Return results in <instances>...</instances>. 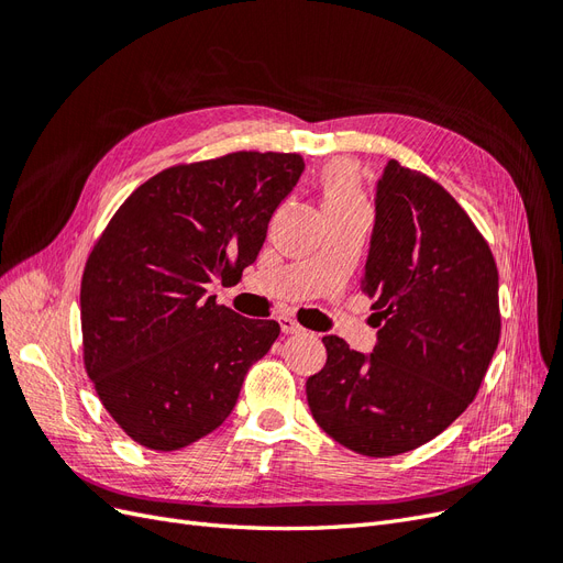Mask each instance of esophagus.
Wrapping results in <instances>:
<instances>
[{"mask_svg": "<svg viewBox=\"0 0 563 563\" xmlns=\"http://www.w3.org/2000/svg\"><path fill=\"white\" fill-rule=\"evenodd\" d=\"M279 327H282V331L288 333V335H291V333H302L300 323H298L294 317H288V314H282V317H279Z\"/></svg>", "mask_w": 563, "mask_h": 563, "instance_id": "obj_1", "label": "esophagus"}]
</instances>
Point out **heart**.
Listing matches in <instances>:
<instances>
[{
	"label": "heart",
	"mask_w": 563,
	"mask_h": 563,
	"mask_svg": "<svg viewBox=\"0 0 563 563\" xmlns=\"http://www.w3.org/2000/svg\"><path fill=\"white\" fill-rule=\"evenodd\" d=\"M323 209H347L364 203L360 172L350 159H335L321 176Z\"/></svg>",
	"instance_id": "1"
}]
</instances>
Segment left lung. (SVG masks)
Returning a JSON list of instances; mask_svg holds the SVG:
<instances>
[{
	"label": "left lung",
	"instance_id": "obj_1",
	"mask_svg": "<svg viewBox=\"0 0 563 563\" xmlns=\"http://www.w3.org/2000/svg\"><path fill=\"white\" fill-rule=\"evenodd\" d=\"M362 291L378 314L376 347L366 356L327 335V364L305 391L338 444L399 455L444 432L479 391L500 340L498 267L444 187L389 159Z\"/></svg>",
	"mask_w": 563,
	"mask_h": 563
}]
</instances>
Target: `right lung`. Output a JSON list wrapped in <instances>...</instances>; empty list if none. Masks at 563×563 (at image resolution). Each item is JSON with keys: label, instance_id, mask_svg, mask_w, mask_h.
Instances as JSON below:
<instances>
[{"label": "right lung", "instance_id": "1", "mask_svg": "<svg viewBox=\"0 0 563 563\" xmlns=\"http://www.w3.org/2000/svg\"><path fill=\"white\" fill-rule=\"evenodd\" d=\"M296 152H230L145 180L98 236L81 275L84 366L133 441L178 451L232 413L246 371L279 335L207 296L242 277L294 190Z\"/></svg>", "mask_w": 563, "mask_h": 563}]
</instances>
